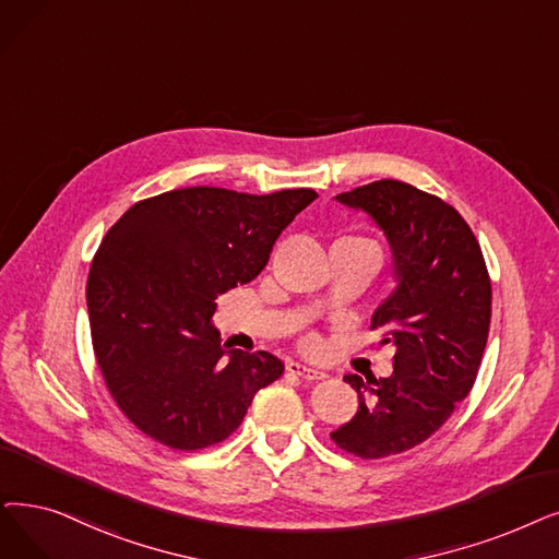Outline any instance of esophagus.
Masks as SVG:
<instances>
[{"mask_svg": "<svg viewBox=\"0 0 559 559\" xmlns=\"http://www.w3.org/2000/svg\"><path fill=\"white\" fill-rule=\"evenodd\" d=\"M287 372H293V374H297V377H301V379H306V381L326 379L324 372L314 370V368H308V366H304V362H297V360H289V362H287Z\"/></svg>", "mask_w": 559, "mask_h": 559, "instance_id": "esophagus-1", "label": "esophagus"}]
</instances>
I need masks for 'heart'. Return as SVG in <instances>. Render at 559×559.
Returning a JSON list of instances; mask_svg holds the SVG:
<instances>
[{
  "label": "heart",
  "mask_w": 559,
  "mask_h": 559,
  "mask_svg": "<svg viewBox=\"0 0 559 559\" xmlns=\"http://www.w3.org/2000/svg\"><path fill=\"white\" fill-rule=\"evenodd\" d=\"M343 239H352V241H362V245H370V247H374L370 239H362V237H343ZM374 249H377V247H374ZM377 251H379V249H377ZM306 347H318V337H314V335H308V337H306Z\"/></svg>",
  "instance_id": "1"
}]
</instances>
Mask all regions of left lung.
<instances>
[{
    "mask_svg": "<svg viewBox=\"0 0 559 559\" xmlns=\"http://www.w3.org/2000/svg\"><path fill=\"white\" fill-rule=\"evenodd\" d=\"M368 212L393 249L395 293L372 314L393 343V374H347L356 416L333 443L360 459H383L427 441L466 400L477 379L491 324V278L479 241L452 205L400 180H377L337 193Z\"/></svg>",
    "mask_w": 559,
    "mask_h": 559,
    "instance_id": "left-lung-1",
    "label": "left lung"
}]
</instances>
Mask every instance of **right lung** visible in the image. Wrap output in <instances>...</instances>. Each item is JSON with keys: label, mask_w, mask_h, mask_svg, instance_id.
Here are the masks:
<instances>
[{"label": "right lung", "mask_w": 559, "mask_h": 559, "mask_svg": "<svg viewBox=\"0 0 559 559\" xmlns=\"http://www.w3.org/2000/svg\"><path fill=\"white\" fill-rule=\"evenodd\" d=\"M314 199L187 187L134 203L109 228L86 281L91 340L109 395L145 436L185 452L222 443L283 374L274 354L224 345L210 320Z\"/></svg>", "instance_id": "right-lung-1"}]
</instances>
